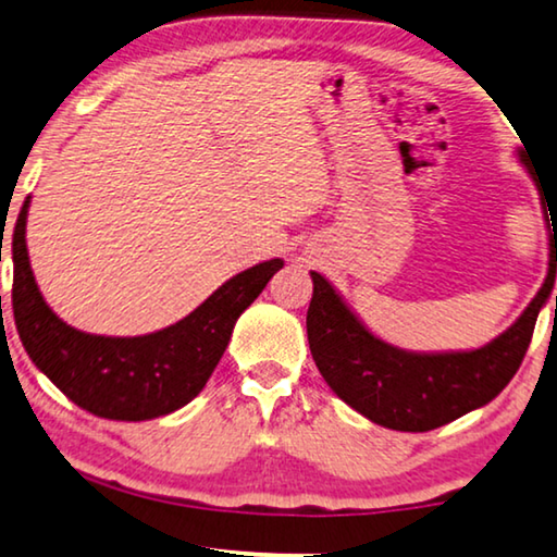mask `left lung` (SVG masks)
Masks as SVG:
<instances>
[{
  "label": "left lung",
  "instance_id": "obj_1",
  "mask_svg": "<svg viewBox=\"0 0 557 557\" xmlns=\"http://www.w3.org/2000/svg\"><path fill=\"white\" fill-rule=\"evenodd\" d=\"M520 161L530 171L523 151ZM547 209L545 221H553ZM555 269L557 236H550L547 276L533 301L506 333L463 354H408L383 344L350 313L329 281L311 271L313 298L306 315L311 356L333 393L368 421L406 433L433 431L491 404L508 386L523 363L537 313L553 290Z\"/></svg>",
  "mask_w": 557,
  "mask_h": 557
}]
</instances>
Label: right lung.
<instances>
[{
	"label": "right lung",
	"instance_id": "1",
	"mask_svg": "<svg viewBox=\"0 0 557 557\" xmlns=\"http://www.w3.org/2000/svg\"><path fill=\"white\" fill-rule=\"evenodd\" d=\"M27 209L29 196L12 236L16 331L34 366L72 404L109 421H149L199 396L224 356L236 319L284 267L271 259L236 273L186 319L149 336H94L66 326L41 298L24 238Z\"/></svg>",
	"mask_w": 557,
	"mask_h": 557
}]
</instances>
